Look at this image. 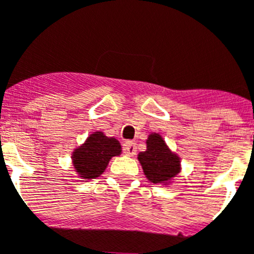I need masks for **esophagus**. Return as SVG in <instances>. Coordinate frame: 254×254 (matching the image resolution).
<instances>
[{
    "mask_svg": "<svg viewBox=\"0 0 254 254\" xmlns=\"http://www.w3.org/2000/svg\"><path fill=\"white\" fill-rule=\"evenodd\" d=\"M136 150H137V146H136L135 141H126L123 144V152L127 156H133V154H136Z\"/></svg>",
    "mask_w": 254,
    "mask_h": 254,
    "instance_id": "34e87169",
    "label": "esophagus"
}]
</instances>
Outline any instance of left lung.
I'll return each mask as SVG.
<instances>
[{
    "mask_svg": "<svg viewBox=\"0 0 254 254\" xmlns=\"http://www.w3.org/2000/svg\"><path fill=\"white\" fill-rule=\"evenodd\" d=\"M144 174L152 183H166L178 175L180 161L177 154L170 152L158 133H152L146 140V150L139 153Z\"/></svg>",
    "mask_w": 254,
    "mask_h": 254,
    "instance_id": "obj_1",
    "label": "left lung"
}]
</instances>
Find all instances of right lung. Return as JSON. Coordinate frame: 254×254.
<instances>
[{"label":"right lung","instance_id":"obj_1","mask_svg":"<svg viewBox=\"0 0 254 254\" xmlns=\"http://www.w3.org/2000/svg\"><path fill=\"white\" fill-rule=\"evenodd\" d=\"M121 144L114 137H106L102 132H94L87 141L72 153L74 167L84 179L100 177L112 157L121 154Z\"/></svg>","mask_w":254,"mask_h":254}]
</instances>
